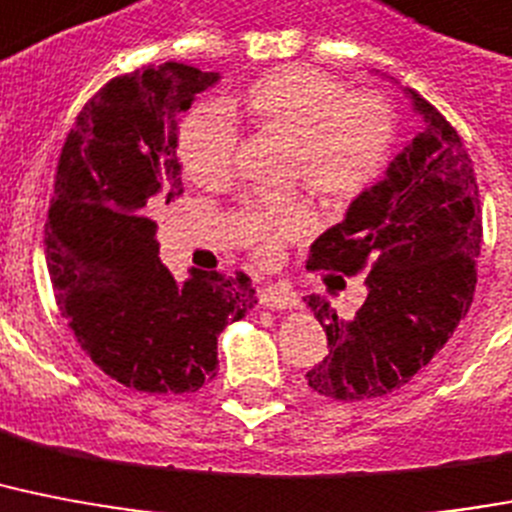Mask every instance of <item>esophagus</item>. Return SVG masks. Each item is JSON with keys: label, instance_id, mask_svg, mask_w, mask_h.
I'll return each instance as SVG.
<instances>
[{"label": "esophagus", "instance_id": "1", "mask_svg": "<svg viewBox=\"0 0 512 512\" xmlns=\"http://www.w3.org/2000/svg\"><path fill=\"white\" fill-rule=\"evenodd\" d=\"M297 302V294L292 289H286V286H265V289H260V305L265 307L284 310V307H294Z\"/></svg>", "mask_w": 512, "mask_h": 512}]
</instances>
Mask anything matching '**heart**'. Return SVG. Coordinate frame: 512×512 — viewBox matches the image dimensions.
<instances>
[{
	"label": "heart",
	"mask_w": 512,
	"mask_h": 512,
	"mask_svg": "<svg viewBox=\"0 0 512 512\" xmlns=\"http://www.w3.org/2000/svg\"><path fill=\"white\" fill-rule=\"evenodd\" d=\"M228 110H239L260 131L292 139L289 178L305 181L326 205H347L384 173L394 144V112L376 91H347L339 78L307 65H286L252 81ZM234 120L220 110L189 112L176 134L186 176L218 189L234 173ZM313 228L310 205L299 194L252 199L242 231L263 263Z\"/></svg>",
	"instance_id": "1"
}]
</instances>
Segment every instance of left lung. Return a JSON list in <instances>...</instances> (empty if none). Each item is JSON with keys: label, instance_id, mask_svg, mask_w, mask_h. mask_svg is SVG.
<instances>
[{"label": "left lung", "instance_id": "obj_1", "mask_svg": "<svg viewBox=\"0 0 512 512\" xmlns=\"http://www.w3.org/2000/svg\"><path fill=\"white\" fill-rule=\"evenodd\" d=\"M407 94L423 131L310 247V270H368V297L352 318L305 297L328 339L326 357L305 381L331 400L384 397L405 386L447 344L476 292L484 231L473 162L450 120L415 89Z\"/></svg>", "mask_w": 512, "mask_h": 512}]
</instances>
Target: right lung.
Wrapping results in <instances>:
<instances>
[{
	"instance_id": "right-lung-1",
	"label": "right lung",
	"mask_w": 512,
	"mask_h": 512,
	"mask_svg": "<svg viewBox=\"0 0 512 512\" xmlns=\"http://www.w3.org/2000/svg\"><path fill=\"white\" fill-rule=\"evenodd\" d=\"M218 73L162 62L115 76L62 144L44 244L62 318L99 371L149 394L197 392L218 368V334L255 307L244 273L160 263L152 213L184 194L178 115Z\"/></svg>"
}]
</instances>
